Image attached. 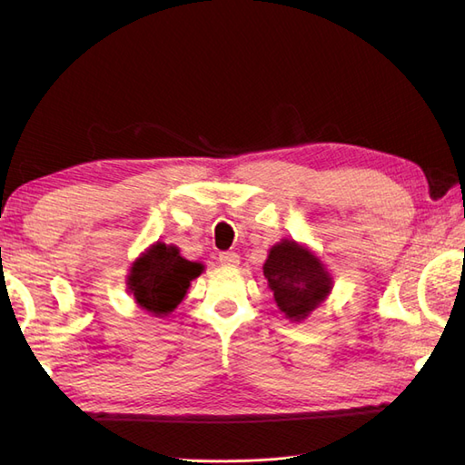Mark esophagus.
<instances>
[{
    "label": "esophagus",
    "instance_id": "1",
    "mask_svg": "<svg viewBox=\"0 0 465 465\" xmlns=\"http://www.w3.org/2000/svg\"><path fill=\"white\" fill-rule=\"evenodd\" d=\"M217 260H220V263L225 265V268H235V265L240 263V255L235 252H222Z\"/></svg>",
    "mask_w": 465,
    "mask_h": 465
}]
</instances>
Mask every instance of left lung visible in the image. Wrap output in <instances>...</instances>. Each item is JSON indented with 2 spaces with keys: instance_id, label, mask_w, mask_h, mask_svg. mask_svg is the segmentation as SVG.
I'll return each instance as SVG.
<instances>
[{
  "instance_id": "left-lung-1",
  "label": "left lung",
  "mask_w": 465,
  "mask_h": 465,
  "mask_svg": "<svg viewBox=\"0 0 465 465\" xmlns=\"http://www.w3.org/2000/svg\"><path fill=\"white\" fill-rule=\"evenodd\" d=\"M263 275L278 308L292 322H302L328 298L331 275L315 253L293 240H282L270 250Z\"/></svg>"
}]
</instances>
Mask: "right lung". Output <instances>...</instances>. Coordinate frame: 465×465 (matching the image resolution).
<instances>
[{
	"mask_svg": "<svg viewBox=\"0 0 465 465\" xmlns=\"http://www.w3.org/2000/svg\"><path fill=\"white\" fill-rule=\"evenodd\" d=\"M203 272V265L180 255L175 245L157 242L132 263L127 290L142 310L167 315L185 298L190 283Z\"/></svg>",
	"mask_w": 465,
	"mask_h": 465,
	"instance_id": "add662e5",
	"label": "right lung"
}]
</instances>
